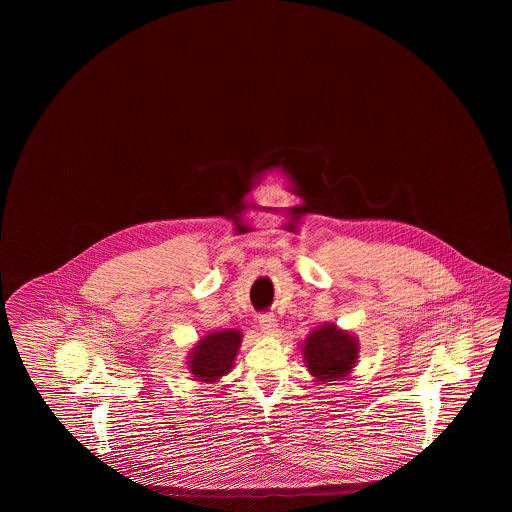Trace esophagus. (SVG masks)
Wrapping results in <instances>:
<instances>
[{"label": "esophagus", "mask_w": 512, "mask_h": 512, "mask_svg": "<svg viewBox=\"0 0 512 512\" xmlns=\"http://www.w3.org/2000/svg\"><path fill=\"white\" fill-rule=\"evenodd\" d=\"M259 326L267 336H274L278 332V322L274 315H259Z\"/></svg>", "instance_id": "1"}]
</instances>
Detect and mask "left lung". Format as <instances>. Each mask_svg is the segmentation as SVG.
<instances>
[{
    "label": "left lung",
    "instance_id": "1",
    "mask_svg": "<svg viewBox=\"0 0 512 512\" xmlns=\"http://www.w3.org/2000/svg\"><path fill=\"white\" fill-rule=\"evenodd\" d=\"M359 359V341L336 324H324L303 341V361L315 382H340Z\"/></svg>",
    "mask_w": 512,
    "mask_h": 512
}]
</instances>
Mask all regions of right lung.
<instances>
[{"mask_svg": "<svg viewBox=\"0 0 512 512\" xmlns=\"http://www.w3.org/2000/svg\"><path fill=\"white\" fill-rule=\"evenodd\" d=\"M242 336L244 334L240 330H219L197 341L188 361L195 380L213 384L228 374L242 345Z\"/></svg>", "mask_w": 512, "mask_h": 512, "instance_id": "1", "label": "right lung"}]
</instances>
